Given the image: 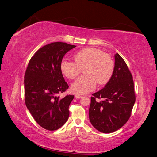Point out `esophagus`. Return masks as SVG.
Listing matches in <instances>:
<instances>
[{
    "label": "esophagus",
    "instance_id": "1",
    "mask_svg": "<svg viewBox=\"0 0 157 157\" xmlns=\"http://www.w3.org/2000/svg\"><path fill=\"white\" fill-rule=\"evenodd\" d=\"M75 98H80L82 97V96L80 95H78V94H76V95H75Z\"/></svg>",
    "mask_w": 157,
    "mask_h": 157
}]
</instances>
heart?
Wrapping results in <instances>:
<instances>
[{
	"mask_svg": "<svg viewBox=\"0 0 157 157\" xmlns=\"http://www.w3.org/2000/svg\"><path fill=\"white\" fill-rule=\"evenodd\" d=\"M74 62L62 60L60 64L62 74L66 78L75 79L83 68L84 75L71 85L72 92L84 95L93 91L97 83L102 86L108 83L114 71L112 57L98 48L88 47L74 55Z\"/></svg>",
	"mask_w": 157,
	"mask_h": 157,
	"instance_id": "heart-1",
	"label": "heart"
}]
</instances>
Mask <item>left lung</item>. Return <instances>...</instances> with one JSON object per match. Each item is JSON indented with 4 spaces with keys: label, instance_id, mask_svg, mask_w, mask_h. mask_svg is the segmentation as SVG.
I'll list each match as a JSON object with an SVG mask.
<instances>
[{
    "label": "left lung",
    "instance_id": "1",
    "mask_svg": "<svg viewBox=\"0 0 157 157\" xmlns=\"http://www.w3.org/2000/svg\"><path fill=\"white\" fill-rule=\"evenodd\" d=\"M114 59V74L104 88L92 94L89 110L93 127L105 133L118 130L128 122L136 101L130 71L118 53ZM97 98L104 101H98Z\"/></svg>",
    "mask_w": 157,
    "mask_h": 157
}]
</instances>
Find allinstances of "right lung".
<instances>
[{"label": "right lung", "mask_w": 157, "mask_h": 157, "mask_svg": "<svg viewBox=\"0 0 157 157\" xmlns=\"http://www.w3.org/2000/svg\"><path fill=\"white\" fill-rule=\"evenodd\" d=\"M75 47L62 42L46 44L34 54L27 67L25 105L39 126L49 131L61 128L69 117V106L74 96H58L69 87L60 64L65 54Z\"/></svg>", "instance_id": "obj_1"}]
</instances>
